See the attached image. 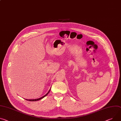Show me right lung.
<instances>
[{
	"mask_svg": "<svg viewBox=\"0 0 121 121\" xmlns=\"http://www.w3.org/2000/svg\"><path fill=\"white\" fill-rule=\"evenodd\" d=\"M50 90H51V88L50 89V90H49V91L48 92V93L45 95H44V96H42L41 97H40V98H37V99H26V100H28V101H38V100H40V99H41L42 98H44V97L45 96H46L48 94H49V93L50 92Z\"/></svg>",
	"mask_w": 121,
	"mask_h": 121,
	"instance_id": "right-lung-1",
	"label": "right lung"
}]
</instances>
